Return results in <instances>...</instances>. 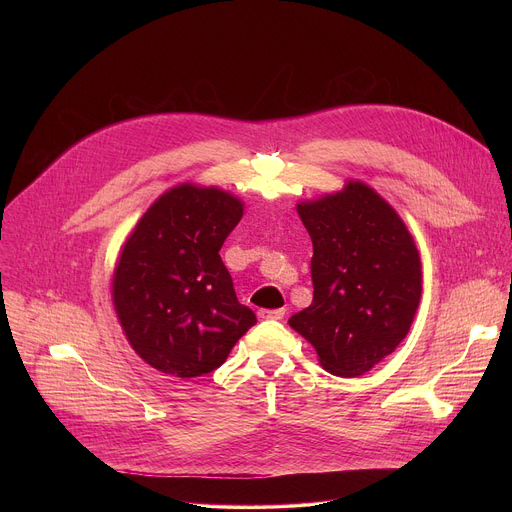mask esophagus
<instances>
[{
    "mask_svg": "<svg viewBox=\"0 0 512 512\" xmlns=\"http://www.w3.org/2000/svg\"><path fill=\"white\" fill-rule=\"evenodd\" d=\"M257 316H259L261 320H283L285 308H277V310H259Z\"/></svg>",
    "mask_w": 512,
    "mask_h": 512,
    "instance_id": "1",
    "label": "esophagus"
}]
</instances>
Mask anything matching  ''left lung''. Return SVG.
<instances>
[{"mask_svg": "<svg viewBox=\"0 0 512 512\" xmlns=\"http://www.w3.org/2000/svg\"><path fill=\"white\" fill-rule=\"evenodd\" d=\"M314 245L312 304L289 318L338 377H358L407 336L421 298V261L395 208L371 186L300 202Z\"/></svg>", "mask_w": 512, "mask_h": 512, "instance_id": "obj_1", "label": "left lung"}]
</instances>
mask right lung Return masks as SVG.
<instances>
[{
    "instance_id": "add662e5",
    "label": "right lung",
    "mask_w": 512,
    "mask_h": 512,
    "mask_svg": "<svg viewBox=\"0 0 512 512\" xmlns=\"http://www.w3.org/2000/svg\"><path fill=\"white\" fill-rule=\"evenodd\" d=\"M241 216L233 194L180 184L127 237L113 304L131 348L160 373L190 379L218 369L257 322L218 255Z\"/></svg>"
}]
</instances>
